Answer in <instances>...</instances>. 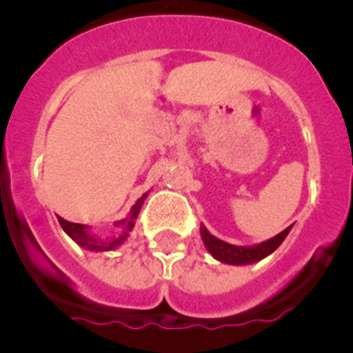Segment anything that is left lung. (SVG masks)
<instances>
[{"label":"left lung","instance_id":"obj_1","mask_svg":"<svg viewBox=\"0 0 353 353\" xmlns=\"http://www.w3.org/2000/svg\"><path fill=\"white\" fill-rule=\"evenodd\" d=\"M290 230H292V226H288L286 230H283L281 233H277L276 236L265 240V242H260V244L256 245H233L212 235L205 226L199 228L201 239H203V244L205 248H207V251L210 252L215 260L228 265H249L263 260V258L272 254V252L283 244V240L286 239Z\"/></svg>","mask_w":353,"mask_h":353}]
</instances>
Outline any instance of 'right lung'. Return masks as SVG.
Instances as JSON below:
<instances>
[{
  "label": "right lung",
  "mask_w": 353,
  "mask_h": 353,
  "mask_svg": "<svg viewBox=\"0 0 353 353\" xmlns=\"http://www.w3.org/2000/svg\"><path fill=\"white\" fill-rule=\"evenodd\" d=\"M146 196H148V192H145V194H143L141 198H139L138 201L132 205V208H130L129 215H127L125 219H121V221H118V223H114V226L121 228L120 233L114 236L99 239L97 235L90 233V226H86V224H79V223H70V221H65L63 217H58V223L61 224L63 232L67 233V235L70 236V239L74 240V242H76L79 248L86 249V251H95V252L113 251V249L120 248V245L123 244L127 239H129V233L132 232V228H134V221H136V217H138L139 210H141V205H143V201L146 199Z\"/></svg>",
  "instance_id": "add662e5"
}]
</instances>
